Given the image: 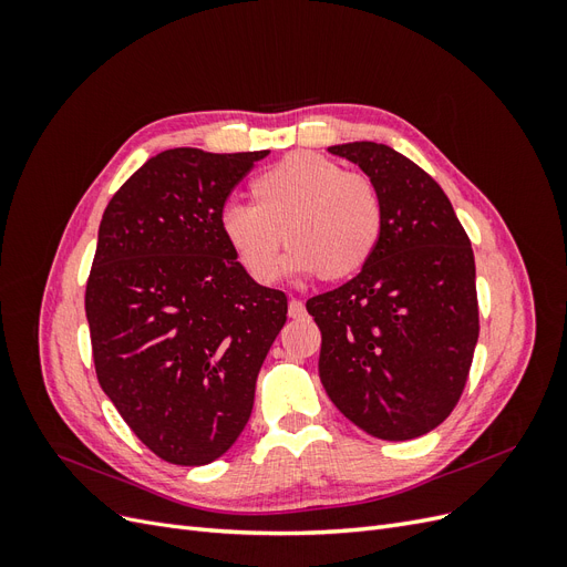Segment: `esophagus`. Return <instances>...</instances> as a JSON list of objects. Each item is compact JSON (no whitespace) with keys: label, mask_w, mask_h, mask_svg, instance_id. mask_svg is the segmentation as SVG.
<instances>
[{"label":"esophagus","mask_w":567,"mask_h":567,"mask_svg":"<svg viewBox=\"0 0 567 567\" xmlns=\"http://www.w3.org/2000/svg\"><path fill=\"white\" fill-rule=\"evenodd\" d=\"M288 317L290 319H300V317H305V305H302V300H290L288 302Z\"/></svg>","instance_id":"obj_1"}]
</instances>
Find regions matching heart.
<instances>
[{
    "label": "heart",
    "instance_id": "heart-1",
    "mask_svg": "<svg viewBox=\"0 0 567 567\" xmlns=\"http://www.w3.org/2000/svg\"><path fill=\"white\" fill-rule=\"evenodd\" d=\"M252 205H229L219 231L234 260L257 284L281 274V246L298 274L338 281L373 257L383 231L375 184L319 153H293L257 175Z\"/></svg>",
    "mask_w": 567,
    "mask_h": 567
}]
</instances>
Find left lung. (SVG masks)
Listing matches in <instances>:
<instances>
[{
	"instance_id": "8db88e82",
	"label": "left lung",
	"mask_w": 567,
	"mask_h": 567,
	"mask_svg": "<svg viewBox=\"0 0 567 567\" xmlns=\"http://www.w3.org/2000/svg\"><path fill=\"white\" fill-rule=\"evenodd\" d=\"M331 153L357 163L383 203L379 248L354 279L307 300L331 402L381 440H414L452 414L480 333L475 260L440 184L385 144Z\"/></svg>"
}]
</instances>
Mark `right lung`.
Instances as JSON below:
<instances>
[{"instance_id":"add662e5","label":"right lung","mask_w":567,"mask_h":567,"mask_svg":"<svg viewBox=\"0 0 567 567\" xmlns=\"http://www.w3.org/2000/svg\"><path fill=\"white\" fill-rule=\"evenodd\" d=\"M267 153L163 151L101 219L84 293L96 379L175 466H205L241 435L286 323L284 290L255 284L219 231L234 186Z\"/></svg>"}]
</instances>
